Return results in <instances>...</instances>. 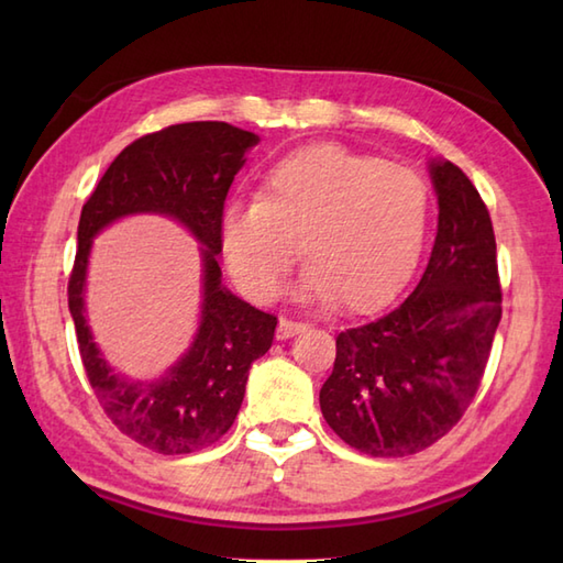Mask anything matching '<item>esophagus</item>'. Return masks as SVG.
<instances>
[{"instance_id": "34e87169", "label": "esophagus", "mask_w": 563, "mask_h": 563, "mask_svg": "<svg viewBox=\"0 0 563 563\" xmlns=\"http://www.w3.org/2000/svg\"><path fill=\"white\" fill-rule=\"evenodd\" d=\"M307 329V324H302V321H292V319H280V324H278V339L283 341V339H292L295 333H300V331H305Z\"/></svg>"}]
</instances>
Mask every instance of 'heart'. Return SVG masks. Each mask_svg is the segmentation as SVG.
Returning a JSON list of instances; mask_svg holds the SVG:
<instances>
[{"label":"heart","mask_w":563,"mask_h":563,"mask_svg":"<svg viewBox=\"0 0 563 563\" xmlns=\"http://www.w3.org/2000/svg\"><path fill=\"white\" fill-rule=\"evenodd\" d=\"M428 208V186L409 166L321 142L275 162L256 200L227 202L218 239L227 271L254 300L278 292L300 242V300L373 312L413 275Z\"/></svg>","instance_id":"heart-1"}]
</instances>
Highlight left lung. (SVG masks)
I'll return each instance as SVG.
<instances>
[{"label": "left lung", "instance_id": "1", "mask_svg": "<svg viewBox=\"0 0 563 563\" xmlns=\"http://www.w3.org/2000/svg\"><path fill=\"white\" fill-rule=\"evenodd\" d=\"M438 234L421 280L369 324L336 336L319 406L343 442L373 457L433 445L472 404L500 321L492 218L460 166L430 159Z\"/></svg>", "mask_w": 563, "mask_h": 563}]
</instances>
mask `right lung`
Listing matches in <instances>:
<instances>
[{"mask_svg": "<svg viewBox=\"0 0 563 563\" xmlns=\"http://www.w3.org/2000/svg\"><path fill=\"white\" fill-rule=\"evenodd\" d=\"M256 145L258 135L222 121L169 125L118 154L81 208L67 288L81 363L118 430L154 452L188 454L218 442L242 409L251 363L273 343L278 319L227 290L218 263L227 190ZM133 213L169 217L201 244L199 329L183 357L154 380L130 378L106 362L86 317L92 239Z\"/></svg>", "mask_w": 563, "mask_h": 563, "instance_id": "1", "label": "right lung"}]
</instances>
